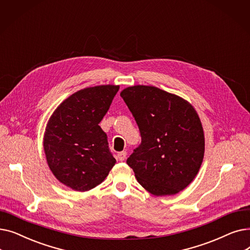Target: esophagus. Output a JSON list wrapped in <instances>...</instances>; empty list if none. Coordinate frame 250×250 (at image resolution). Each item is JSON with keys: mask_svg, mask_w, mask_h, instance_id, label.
<instances>
[{"mask_svg": "<svg viewBox=\"0 0 250 250\" xmlns=\"http://www.w3.org/2000/svg\"><path fill=\"white\" fill-rule=\"evenodd\" d=\"M125 156H126V152L125 151L117 153V158H118V160H120V161H124L125 159Z\"/></svg>", "mask_w": 250, "mask_h": 250, "instance_id": "1", "label": "esophagus"}]
</instances>
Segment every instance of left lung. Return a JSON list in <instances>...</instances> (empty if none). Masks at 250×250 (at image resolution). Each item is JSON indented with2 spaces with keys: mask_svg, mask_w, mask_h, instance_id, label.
Returning a JSON list of instances; mask_svg holds the SVG:
<instances>
[{
  "mask_svg": "<svg viewBox=\"0 0 250 250\" xmlns=\"http://www.w3.org/2000/svg\"><path fill=\"white\" fill-rule=\"evenodd\" d=\"M121 96L142 136L126 160L138 182L156 196L185 189L199 173L205 154L198 112L188 100L155 86H129Z\"/></svg>",
  "mask_w": 250,
  "mask_h": 250,
  "instance_id": "left-lung-1",
  "label": "left lung"
}]
</instances>
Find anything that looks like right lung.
<instances>
[{
  "instance_id": "right-lung-1",
  "label": "right lung",
  "mask_w": 250,
  "mask_h": 250,
  "mask_svg": "<svg viewBox=\"0 0 250 250\" xmlns=\"http://www.w3.org/2000/svg\"><path fill=\"white\" fill-rule=\"evenodd\" d=\"M118 85L79 90L50 115L43 150L52 174L76 191H88L106 178L116 160L99 123L109 109Z\"/></svg>"
}]
</instances>
